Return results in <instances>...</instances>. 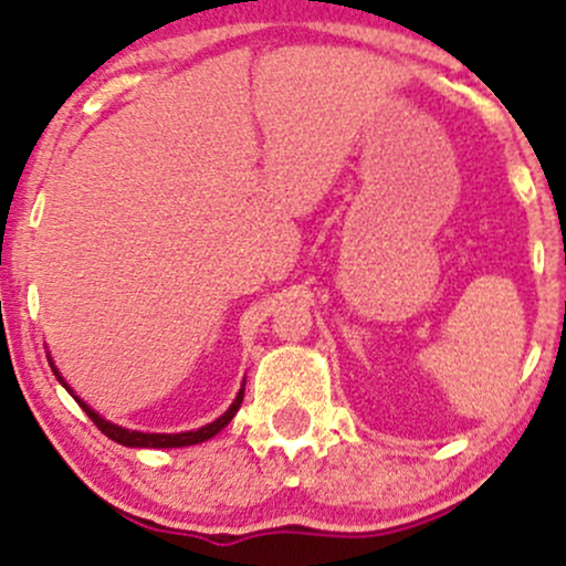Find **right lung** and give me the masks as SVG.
Segmentation results:
<instances>
[{"instance_id":"obj_1","label":"right lung","mask_w":566,"mask_h":566,"mask_svg":"<svg viewBox=\"0 0 566 566\" xmlns=\"http://www.w3.org/2000/svg\"><path fill=\"white\" fill-rule=\"evenodd\" d=\"M50 365H53V361H50ZM53 373L57 375L55 365H53ZM57 380H61L63 386H66V380H63L61 375H57ZM66 388H69V386H66ZM69 394H74V391H71V388H69ZM74 399L80 401V407L84 409V412H87V418L93 420V423H95L97 428H101V433H106V437H108V439H114L116 444H125V447H148V450H167V447H188V444H199V441L212 439V437H216V433L223 431V428L231 423L233 415H237L239 405H242V399H244V388H242V391H239L237 399H233V405H231L229 409H226V412L220 415L218 420H212L210 426L199 428V431H186V433H143V431H129V428L114 426V423H108V420H103L101 415L95 412V409H90L87 405H84V401L80 399V396H74Z\"/></svg>"}]
</instances>
